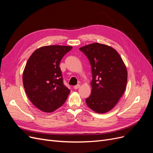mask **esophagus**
I'll use <instances>...</instances> for the list:
<instances>
[{
	"instance_id": "obj_1",
	"label": "esophagus",
	"mask_w": 153,
	"mask_h": 153,
	"mask_svg": "<svg viewBox=\"0 0 153 153\" xmlns=\"http://www.w3.org/2000/svg\"><path fill=\"white\" fill-rule=\"evenodd\" d=\"M80 85L79 84H78V85H75V86H74V89H78V88H79L80 87Z\"/></svg>"
}]
</instances>
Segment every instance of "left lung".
<instances>
[{
  "label": "left lung",
  "mask_w": 153,
  "mask_h": 153,
  "mask_svg": "<svg viewBox=\"0 0 153 153\" xmlns=\"http://www.w3.org/2000/svg\"><path fill=\"white\" fill-rule=\"evenodd\" d=\"M79 50L89 59L92 69L91 94L86 103L96 113L107 112L116 105L126 89V66L117 51L108 45L94 43Z\"/></svg>",
  "instance_id": "8db88e82"
}]
</instances>
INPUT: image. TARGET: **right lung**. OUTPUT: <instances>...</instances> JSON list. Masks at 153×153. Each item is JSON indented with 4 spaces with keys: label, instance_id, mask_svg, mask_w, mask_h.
Segmentation results:
<instances>
[{
    "label": "right lung",
    "instance_id": "right-lung-1",
    "mask_svg": "<svg viewBox=\"0 0 153 153\" xmlns=\"http://www.w3.org/2000/svg\"><path fill=\"white\" fill-rule=\"evenodd\" d=\"M71 46L50 45L36 50L23 73V84L35 106L50 113L61 106L70 92L64 85L59 64Z\"/></svg>",
    "mask_w": 153,
    "mask_h": 153
}]
</instances>
